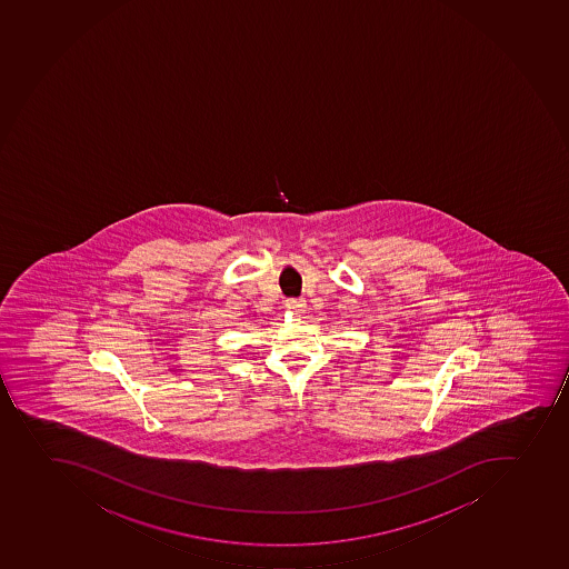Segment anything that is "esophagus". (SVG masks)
<instances>
[{
  "instance_id": "34e87169",
  "label": "esophagus",
  "mask_w": 569,
  "mask_h": 569,
  "mask_svg": "<svg viewBox=\"0 0 569 569\" xmlns=\"http://www.w3.org/2000/svg\"><path fill=\"white\" fill-rule=\"evenodd\" d=\"M286 308L287 311H292V313H302L303 308H306V302H303V300H297V298H291V300H287Z\"/></svg>"
}]
</instances>
